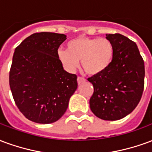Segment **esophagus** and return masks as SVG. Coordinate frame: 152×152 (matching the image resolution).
<instances>
[{"instance_id": "1", "label": "esophagus", "mask_w": 152, "mask_h": 152, "mask_svg": "<svg viewBox=\"0 0 152 152\" xmlns=\"http://www.w3.org/2000/svg\"><path fill=\"white\" fill-rule=\"evenodd\" d=\"M86 80V79L85 78H83V77H80V76H78L77 77V82H78V84H81L82 82H84Z\"/></svg>"}]
</instances>
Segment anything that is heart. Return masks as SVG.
<instances>
[{
	"label": "heart",
	"mask_w": 152,
	"mask_h": 152,
	"mask_svg": "<svg viewBox=\"0 0 152 152\" xmlns=\"http://www.w3.org/2000/svg\"><path fill=\"white\" fill-rule=\"evenodd\" d=\"M58 58L64 67L73 72L80 61L83 70L89 76L104 72L113 62L115 48L111 40L106 38L79 37L71 40L66 50H58Z\"/></svg>",
	"instance_id": "b5f03b06"
}]
</instances>
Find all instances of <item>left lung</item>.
Wrapping results in <instances>:
<instances>
[{
	"instance_id": "left-lung-1",
	"label": "left lung",
	"mask_w": 152,
	"mask_h": 152,
	"mask_svg": "<svg viewBox=\"0 0 152 152\" xmlns=\"http://www.w3.org/2000/svg\"><path fill=\"white\" fill-rule=\"evenodd\" d=\"M115 48L112 65L104 72L89 77L94 94L89 107L97 117L117 121L134 111L144 89V61L133 40L119 33L107 35Z\"/></svg>"
}]
</instances>
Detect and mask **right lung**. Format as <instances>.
<instances>
[{
  "instance_id": "obj_1",
  "label": "right lung",
  "mask_w": 152,
  "mask_h": 152,
  "mask_svg": "<svg viewBox=\"0 0 152 152\" xmlns=\"http://www.w3.org/2000/svg\"><path fill=\"white\" fill-rule=\"evenodd\" d=\"M64 34L37 32L16 47L10 70V87L25 117L50 124L63 116L77 89V76L63 69L58 50Z\"/></svg>"
}]
</instances>
